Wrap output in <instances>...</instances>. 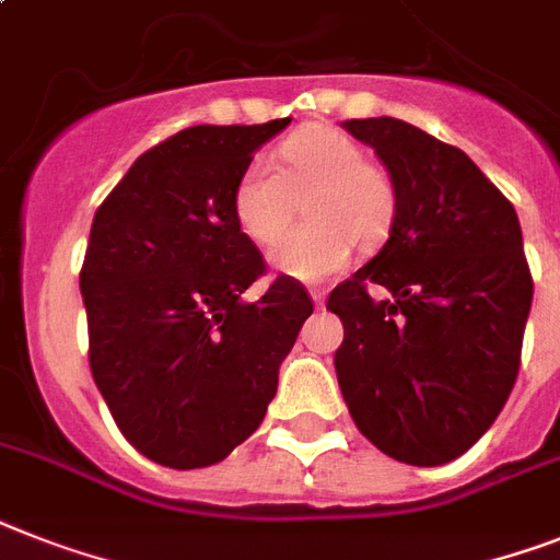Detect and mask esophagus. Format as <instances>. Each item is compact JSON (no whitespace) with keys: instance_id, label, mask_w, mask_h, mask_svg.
<instances>
[{"instance_id":"1","label":"esophagus","mask_w":560,"mask_h":560,"mask_svg":"<svg viewBox=\"0 0 560 560\" xmlns=\"http://www.w3.org/2000/svg\"><path fill=\"white\" fill-rule=\"evenodd\" d=\"M311 299H313V304H316V307H322V304H325V299H327V290L325 288H311Z\"/></svg>"}]
</instances>
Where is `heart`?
<instances>
[{
	"mask_svg": "<svg viewBox=\"0 0 560 560\" xmlns=\"http://www.w3.org/2000/svg\"><path fill=\"white\" fill-rule=\"evenodd\" d=\"M308 198L312 224L283 230ZM241 233L258 247H272L270 265L299 281H322L351 261L353 241L374 249L388 238L397 218V189L388 172L368 163L365 149L327 126L295 131L279 149V170L256 158L241 172L233 192Z\"/></svg>",
	"mask_w": 560,
	"mask_h": 560,
	"instance_id": "heart-1",
	"label": "heart"
}]
</instances>
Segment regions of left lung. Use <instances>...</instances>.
Returning a JSON list of instances; mask_svg holds the SVG:
<instances>
[{
  "mask_svg": "<svg viewBox=\"0 0 560 560\" xmlns=\"http://www.w3.org/2000/svg\"><path fill=\"white\" fill-rule=\"evenodd\" d=\"M397 189L388 241L327 311L345 327L336 380L357 429L388 457L443 466L506 406L532 276L515 207L460 149L394 117L345 120ZM365 283L389 290L371 300Z\"/></svg>",
  "mask_w": 560,
  "mask_h": 560,
  "instance_id": "obj_1",
  "label": "left lung"
}]
</instances>
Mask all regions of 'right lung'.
I'll return each mask as SVG.
<instances>
[{
	"mask_svg": "<svg viewBox=\"0 0 560 560\" xmlns=\"http://www.w3.org/2000/svg\"><path fill=\"white\" fill-rule=\"evenodd\" d=\"M290 117L192 126L131 163L91 224L80 293L89 362L117 429L170 469L224 460L265 420L311 295L241 233V172Z\"/></svg>",
	"mask_w": 560,
	"mask_h": 560,
	"instance_id": "1",
	"label": "right lung"
}]
</instances>
